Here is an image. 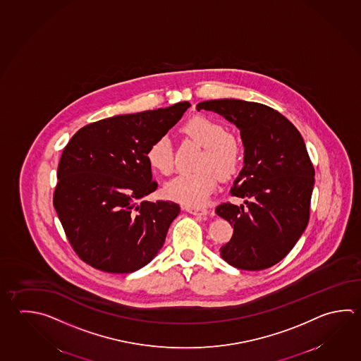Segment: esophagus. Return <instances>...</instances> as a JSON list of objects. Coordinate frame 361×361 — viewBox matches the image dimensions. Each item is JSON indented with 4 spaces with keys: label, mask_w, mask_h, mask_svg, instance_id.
Returning <instances> with one entry per match:
<instances>
[{
    "label": "esophagus",
    "mask_w": 361,
    "mask_h": 361,
    "mask_svg": "<svg viewBox=\"0 0 361 361\" xmlns=\"http://www.w3.org/2000/svg\"><path fill=\"white\" fill-rule=\"evenodd\" d=\"M185 211L189 212L191 214H197V216H205L208 214V209L204 207H185Z\"/></svg>",
    "instance_id": "esophagus-1"
}]
</instances>
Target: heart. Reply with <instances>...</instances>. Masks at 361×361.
<instances>
[{
    "label": "heart",
    "instance_id": "obj_1",
    "mask_svg": "<svg viewBox=\"0 0 361 361\" xmlns=\"http://www.w3.org/2000/svg\"><path fill=\"white\" fill-rule=\"evenodd\" d=\"M185 134L203 147L199 157L200 170L183 173L164 186L166 195L189 207L204 204L217 186L218 175L230 177L243 159V145L238 137L225 131L221 123L205 116H195L185 123ZM147 161L157 172L169 176L173 171V153L170 137L158 136L147 149Z\"/></svg>",
    "mask_w": 361,
    "mask_h": 361
}]
</instances>
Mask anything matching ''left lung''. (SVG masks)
<instances>
[{
	"label": "left lung",
	"instance_id": "obj_1",
	"mask_svg": "<svg viewBox=\"0 0 361 361\" xmlns=\"http://www.w3.org/2000/svg\"><path fill=\"white\" fill-rule=\"evenodd\" d=\"M235 123L245 148L244 167L231 188L232 197L216 213L233 225L231 240L219 249L228 264L262 271L291 252L307 226L314 186V166L299 130L279 111L241 99L197 103Z\"/></svg>",
	"mask_w": 361,
	"mask_h": 361
}]
</instances>
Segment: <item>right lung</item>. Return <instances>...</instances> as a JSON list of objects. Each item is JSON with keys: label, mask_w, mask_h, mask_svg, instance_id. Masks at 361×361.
Wrapping results in <instances>:
<instances>
[{"label": "right lung", "mask_w": 361, "mask_h": 361, "mask_svg": "<svg viewBox=\"0 0 361 361\" xmlns=\"http://www.w3.org/2000/svg\"><path fill=\"white\" fill-rule=\"evenodd\" d=\"M189 107V102H178L103 118L76 131L65 147L54 207L70 245L89 266L103 272H135L164 246L180 207L143 200L158 186L147 149Z\"/></svg>", "instance_id": "obj_1"}]
</instances>
